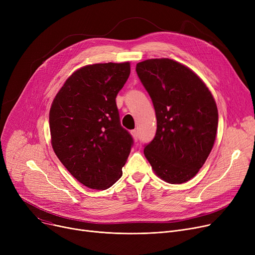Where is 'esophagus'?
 I'll list each match as a JSON object with an SVG mask.
<instances>
[{"label":"esophagus","instance_id":"34e87169","mask_svg":"<svg viewBox=\"0 0 255 255\" xmlns=\"http://www.w3.org/2000/svg\"><path fill=\"white\" fill-rule=\"evenodd\" d=\"M131 135H132L133 138H134V140H137V138H138V132L136 130H132L131 131Z\"/></svg>","mask_w":255,"mask_h":255}]
</instances>
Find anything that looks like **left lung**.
Here are the masks:
<instances>
[{
	"mask_svg": "<svg viewBox=\"0 0 255 255\" xmlns=\"http://www.w3.org/2000/svg\"><path fill=\"white\" fill-rule=\"evenodd\" d=\"M136 72L157 119L156 135L144 146V156L163 181H189L205 164L216 139L215 99L197 74L171 59L142 61Z\"/></svg>",
	"mask_w": 255,
	"mask_h": 255,
	"instance_id": "obj_1",
	"label": "left lung"
}]
</instances>
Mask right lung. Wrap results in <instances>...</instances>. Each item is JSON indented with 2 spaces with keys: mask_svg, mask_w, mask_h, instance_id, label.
Listing matches in <instances>:
<instances>
[{
  "mask_svg": "<svg viewBox=\"0 0 255 255\" xmlns=\"http://www.w3.org/2000/svg\"><path fill=\"white\" fill-rule=\"evenodd\" d=\"M129 74V62L84 66L66 79L51 103L52 149L91 189H107L122 177L133 139L120 124L116 97Z\"/></svg>",
  "mask_w": 255,
  "mask_h": 255,
  "instance_id": "obj_1",
  "label": "right lung"
}]
</instances>
